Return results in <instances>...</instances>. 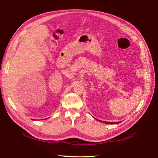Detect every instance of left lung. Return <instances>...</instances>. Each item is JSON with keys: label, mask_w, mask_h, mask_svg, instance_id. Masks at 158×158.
<instances>
[{"label": "left lung", "mask_w": 158, "mask_h": 158, "mask_svg": "<svg viewBox=\"0 0 158 158\" xmlns=\"http://www.w3.org/2000/svg\"><path fill=\"white\" fill-rule=\"evenodd\" d=\"M104 123H106V124H114L115 123L114 122H106V121H104ZM121 123V122H120ZM117 123H119L118 122H117Z\"/></svg>", "instance_id": "obj_1"}]
</instances>
